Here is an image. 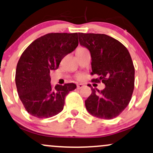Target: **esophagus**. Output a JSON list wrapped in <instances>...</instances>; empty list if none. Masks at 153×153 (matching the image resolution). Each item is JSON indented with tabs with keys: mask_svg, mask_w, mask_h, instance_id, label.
Here are the masks:
<instances>
[{
	"mask_svg": "<svg viewBox=\"0 0 153 153\" xmlns=\"http://www.w3.org/2000/svg\"><path fill=\"white\" fill-rule=\"evenodd\" d=\"M83 84H82V83H79V84H78L77 85V88H78V89H81V88L83 87Z\"/></svg>",
	"mask_w": 153,
	"mask_h": 153,
	"instance_id": "esophagus-1",
	"label": "esophagus"
}]
</instances>
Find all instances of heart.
Masks as SVG:
<instances>
[{"instance_id": "1", "label": "heart", "mask_w": 153, "mask_h": 153, "mask_svg": "<svg viewBox=\"0 0 153 153\" xmlns=\"http://www.w3.org/2000/svg\"><path fill=\"white\" fill-rule=\"evenodd\" d=\"M83 50H85V48H83L80 47L76 50V52H78V51H83ZM81 78V76H78V78Z\"/></svg>"}]
</instances>
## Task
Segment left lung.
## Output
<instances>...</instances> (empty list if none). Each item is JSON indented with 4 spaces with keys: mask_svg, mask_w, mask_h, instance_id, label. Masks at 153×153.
Segmentation results:
<instances>
[{
    "mask_svg": "<svg viewBox=\"0 0 153 153\" xmlns=\"http://www.w3.org/2000/svg\"><path fill=\"white\" fill-rule=\"evenodd\" d=\"M79 42L89 50L93 80L102 81V91L91 88L85 101L88 113L99 118L110 120L120 114L131 100L135 83V68L128 49L120 42L105 34L78 33Z\"/></svg>",
    "mask_w": 153,
    "mask_h": 153,
    "instance_id": "left-lung-1",
    "label": "left lung"
}]
</instances>
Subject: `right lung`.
I'll list each match as a JSON object with an SVG mask.
<instances>
[{
    "instance_id": "obj_1",
    "label": "right lung",
    "mask_w": 153,
    "mask_h": 153,
    "mask_svg": "<svg viewBox=\"0 0 153 153\" xmlns=\"http://www.w3.org/2000/svg\"><path fill=\"white\" fill-rule=\"evenodd\" d=\"M78 45L77 33H55L40 37L24 51L16 67V84L22 103L31 115L48 118L63 109L65 96L76 85L52 88L50 73L58 69L62 59Z\"/></svg>"
}]
</instances>
